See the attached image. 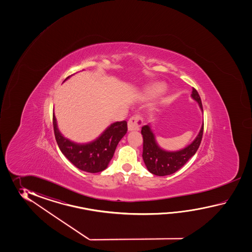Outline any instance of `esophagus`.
<instances>
[{
  "mask_svg": "<svg viewBox=\"0 0 252 252\" xmlns=\"http://www.w3.org/2000/svg\"><path fill=\"white\" fill-rule=\"evenodd\" d=\"M142 119L139 115L132 116L131 118L128 120V130L132 131V130H139V127L142 125Z\"/></svg>",
  "mask_w": 252,
  "mask_h": 252,
  "instance_id": "obj_1",
  "label": "esophagus"
}]
</instances>
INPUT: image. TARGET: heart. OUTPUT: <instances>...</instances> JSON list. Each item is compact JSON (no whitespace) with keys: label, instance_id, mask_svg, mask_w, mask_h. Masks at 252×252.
<instances>
[{"label":"heart","instance_id":"1","mask_svg":"<svg viewBox=\"0 0 252 252\" xmlns=\"http://www.w3.org/2000/svg\"><path fill=\"white\" fill-rule=\"evenodd\" d=\"M166 89V86L162 83L159 84H156L153 86L150 87L149 89H147L143 94V96L146 99H152V98H155V97L159 95L161 93L165 91Z\"/></svg>","mask_w":252,"mask_h":252}]
</instances>
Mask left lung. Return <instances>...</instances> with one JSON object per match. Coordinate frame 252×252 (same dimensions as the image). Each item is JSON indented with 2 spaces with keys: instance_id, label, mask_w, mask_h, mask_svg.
Wrapping results in <instances>:
<instances>
[{
  "instance_id": "8db88e82",
  "label": "left lung",
  "mask_w": 252,
  "mask_h": 252,
  "mask_svg": "<svg viewBox=\"0 0 252 252\" xmlns=\"http://www.w3.org/2000/svg\"><path fill=\"white\" fill-rule=\"evenodd\" d=\"M191 97L199 104L203 113V105L197 91L193 88ZM204 131V123L201 126L196 138L182 150L176 151L162 149L156 140L152 129V124H149L141 128L143 137V153L142 158L148 170L156 176L164 177L177 172L188 162L198 150Z\"/></svg>"
}]
</instances>
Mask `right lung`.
Masks as SVG:
<instances>
[{
    "instance_id": "obj_1",
    "label": "right lung",
    "mask_w": 252,
    "mask_h": 252,
    "mask_svg": "<svg viewBox=\"0 0 252 252\" xmlns=\"http://www.w3.org/2000/svg\"><path fill=\"white\" fill-rule=\"evenodd\" d=\"M70 76L66 77L67 80ZM54 132L61 152L83 171L98 173L107 167L120 140L127 133V122H116L105 128L98 138L88 143H76L64 138L58 127L53 113Z\"/></svg>"
}]
</instances>
